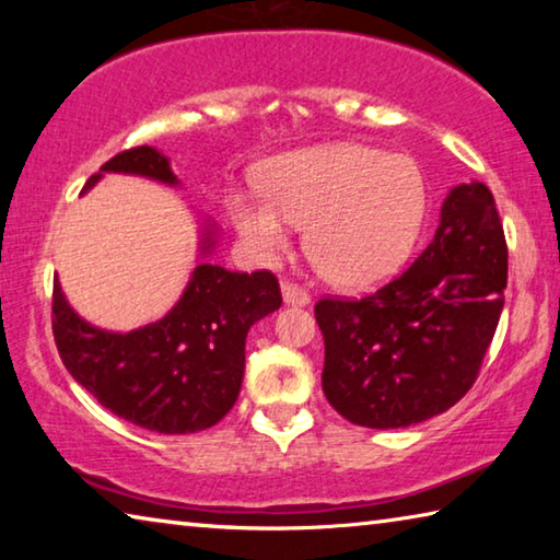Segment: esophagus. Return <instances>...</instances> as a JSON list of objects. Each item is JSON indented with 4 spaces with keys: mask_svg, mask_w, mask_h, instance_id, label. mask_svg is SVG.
Returning <instances> with one entry per match:
<instances>
[{
    "mask_svg": "<svg viewBox=\"0 0 560 560\" xmlns=\"http://www.w3.org/2000/svg\"><path fill=\"white\" fill-rule=\"evenodd\" d=\"M281 296H283V303H289V306H306V303L311 301L308 291L296 287V283H291V281L281 283Z\"/></svg>",
    "mask_w": 560,
    "mask_h": 560,
    "instance_id": "esophagus-1",
    "label": "esophagus"
}]
</instances>
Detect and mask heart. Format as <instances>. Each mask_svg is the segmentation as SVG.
<instances>
[{
    "instance_id": "b5f03b06",
    "label": "heart",
    "mask_w": 560,
    "mask_h": 560,
    "mask_svg": "<svg viewBox=\"0 0 560 560\" xmlns=\"http://www.w3.org/2000/svg\"><path fill=\"white\" fill-rule=\"evenodd\" d=\"M424 187L400 155L340 143L303 150L264 173V192L232 195V222L264 259L289 249L296 224L326 277L346 289L383 281L407 259L424 220Z\"/></svg>"
}]
</instances>
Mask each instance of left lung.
I'll list each match as a JSON object with an SVG mask.
<instances>
[{
  "mask_svg": "<svg viewBox=\"0 0 560 560\" xmlns=\"http://www.w3.org/2000/svg\"><path fill=\"white\" fill-rule=\"evenodd\" d=\"M509 252L485 183L454 187L434 240L363 299H320L324 393L360 428L395 430L467 395L504 308Z\"/></svg>",
  "mask_w": 560,
  "mask_h": 560,
  "instance_id": "left-lung-1",
  "label": "left lung"
}]
</instances>
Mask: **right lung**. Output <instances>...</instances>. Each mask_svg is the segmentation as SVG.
<instances>
[{"instance_id": "1", "label": "right lung", "mask_w": 560, "mask_h": 560, "mask_svg": "<svg viewBox=\"0 0 560 560\" xmlns=\"http://www.w3.org/2000/svg\"><path fill=\"white\" fill-rule=\"evenodd\" d=\"M103 173L177 185L167 158L150 145L110 158L83 192ZM212 244L205 236L202 254ZM279 306L281 289L271 271H226L205 259L173 311L130 334L86 324L54 281L51 328L66 371L106 410L150 432L189 434L212 428L232 410L242 390L246 334Z\"/></svg>"}]
</instances>
